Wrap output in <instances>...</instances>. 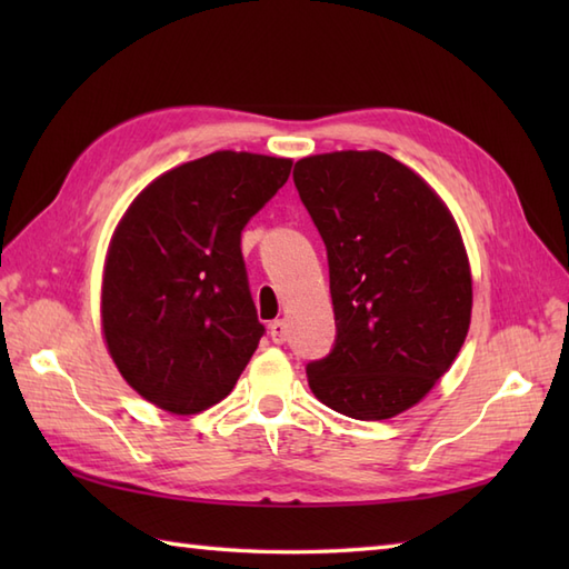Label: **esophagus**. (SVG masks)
Listing matches in <instances>:
<instances>
[{
    "mask_svg": "<svg viewBox=\"0 0 569 569\" xmlns=\"http://www.w3.org/2000/svg\"><path fill=\"white\" fill-rule=\"evenodd\" d=\"M269 335H271V340H273L276 345H283L286 337H288V325H286V320H273V322L269 325Z\"/></svg>",
    "mask_w": 569,
    "mask_h": 569,
    "instance_id": "34e87169",
    "label": "esophagus"
}]
</instances>
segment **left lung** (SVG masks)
Returning a JSON list of instances; mask_svg holds the SVG:
<instances>
[{
    "mask_svg": "<svg viewBox=\"0 0 569 569\" xmlns=\"http://www.w3.org/2000/svg\"><path fill=\"white\" fill-rule=\"evenodd\" d=\"M300 200L328 247L337 340L308 365L320 403L357 420L413 408L445 377L471 322V269L450 208L383 151L300 159Z\"/></svg>",
    "mask_w": 569,
    "mask_h": 569,
    "instance_id": "8db88e82",
    "label": "left lung"
}]
</instances>
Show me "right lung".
I'll return each mask as SVG.
<instances>
[{
    "label": "right lung",
    "instance_id": "1",
    "mask_svg": "<svg viewBox=\"0 0 569 569\" xmlns=\"http://www.w3.org/2000/svg\"><path fill=\"white\" fill-rule=\"evenodd\" d=\"M291 159L214 151L153 178L117 222L102 269V337L122 379L173 416L220 403L257 352L241 229Z\"/></svg>",
    "mask_w": 569,
    "mask_h": 569
}]
</instances>
